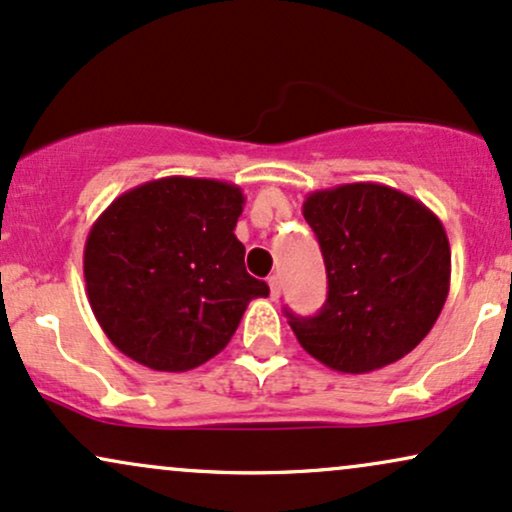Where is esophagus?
<instances>
[{"label":"esophagus","mask_w":512,"mask_h":512,"mask_svg":"<svg viewBox=\"0 0 512 512\" xmlns=\"http://www.w3.org/2000/svg\"><path fill=\"white\" fill-rule=\"evenodd\" d=\"M269 295H272V300L281 298V279L276 274L269 276Z\"/></svg>","instance_id":"34e87169"}]
</instances>
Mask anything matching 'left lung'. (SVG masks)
<instances>
[{
  "instance_id": "1",
  "label": "left lung",
  "mask_w": 512,
  "mask_h": 512,
  "mask_svg": "<svg viewBox=\"0 0 512 512\" xmlns=\"http://www.w3.org/2000/svg\"><path fill=\"white\" fill-rule=\"evenodd\" d=\"M303 217L329 293L315 317L286 310L300 346L343 374L374 372L420 346L451 288V245L432 209L379 183H343L307 195Z\"/></svg>"
}]
</instances>
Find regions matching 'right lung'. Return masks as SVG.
Segmentation results:
<instances>
[{
  "label": "right lung",
  "mask_w": 512,
  "mask_h": 512,
  "mask_svg": "<svg viewBox=\"0 0 512 512\" xmlns=\"http://www.w3.org/2000/svg\"><path fill=\"white\" fill-rule=\"evenodd\" d=\"M243 205L233 183L169 176L104 209L85 240L83 274L92 312L123 355L188 372L226 348L252 298H267L233 233Z\"/></svg>",
  "instance_id": "obj_1"
}]
</instances>
